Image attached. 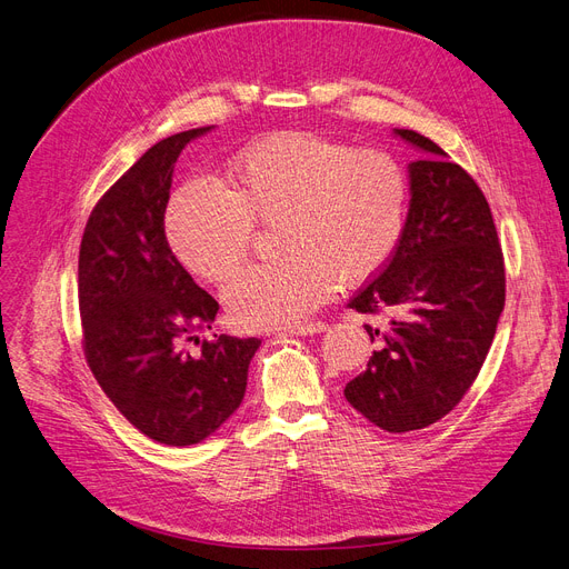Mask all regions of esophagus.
Returning a JSON list of instances; mask_svg holds the SVG:
<instances>
[{
  "label": "esophagus",
  "instance_id": "34e87169",
  "mask_svg": "<svg viewBox=\"0 0 569 569\" xmlns=\"http://www.w3.org/2000/svg\"><path fill=\"white\" fill-rule=\"evenodd\" d=\"M325 329H327L325 322H303V325H293V327L284 329V333H291V336H312V333H320Z\"/></svg>",
  "mask_w": 569,
  "mask_h": 569
}]
</instances>
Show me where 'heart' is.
Masks as SVG:
<instances>
[{
    "label": "heart",
    "mask_w": 569,
    "mask_h": 569,
    "mask_svg": "<svg viewBox=\"0 0 569 569\" xmlns=\"http://www.w3.org/2000/svg\"><path fill=\"white\" fill-rule=\"evenodd\" d=\"M408 217V177L380 149L312 132H272L242 147L221 189L191 181L166 208V238L196 278L221 284L242 266L254 223L278 221L282 259L226 287L242 329L293 327L329 299L333 282L361 284L388 266Z\"/></svg>",
    "instance_id": "1"
}]
</instances>
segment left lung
I'll return each mask as SVG.
<instances>
[{"label":"left lung","instance_id":"8db88e82","mask_svg":"<svg viewBox=\"0 0 569 569\" xmlns=\"http://www.w3.org/2000/svg\"><path fill=\"white\" fill-rule=\"evenodd\" d=\"M422 151L411 172V208L392 261L348 303L388 315L367 325V371L346 385L352 408L392 435L435 425L479 376L505 310L507 278L492 212L473 177L416 130L397 128Z\"/></svg>","mask_w":569,"mask_h":569}]
</instances>
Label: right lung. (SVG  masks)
<instances>
[{
	"label": "right lung",
	"mask_w": 569,
	"mask_h": 569,
	"mask_svg": "<svg viewBox=\"0 0 569 569\" xmlns=\"http://www.w3.org/2000/svg\"><path fill=\"white\" fill-rule=\"evenodd\" d=\"M212 126L153 144L90 212L79 249V312L90 371L121 416L149 439L191 446L240 406L259 338L212 329L219 303L172 254L166 208L172 170ZM199 346L198 353L186 350Z\"/></svg>",
	"instance_id": "add662e5"
}]
</instances>
